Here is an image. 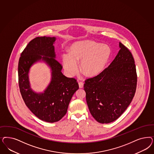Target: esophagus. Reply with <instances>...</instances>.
Returning <instances> with one entry per match:
<instances>
[{
  "label": "esophagus",
  "mask_w": 154,
  "mask_h": 154,
  "mask_svg": "<svg viewBox=\"0 0 154 154\" xmlns=\"http://www.w3.org/2000/svg\"><path fill=\"white\" fill-rule=\"evenodd\" d=\"M78 83H79V88H83V85H84V83H83V82H78Z\"/></svg>",
  "instance_id": "1"
}]
</instances>
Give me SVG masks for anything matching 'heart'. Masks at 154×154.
I'll use <instances>...</instances> for the list:
<instances>
[{"label": "heart", "instance_id": "obj_1", "mask_svg": "<svg viewBox=\"0 0 154 154\" xmlns=\"http://www.w3.org/2000/svg\"><path fill=\"white\" fill-rule=\"evenodd\" d=\"M110 54L108 45L89 40L80 41L71 46L69 54L63 55V64L67 74L73 76L78 71L77 62L81 61V71L87 76H94L104 70Z\"/></svg>", "mask_w": 154, "mask_h": 154}]
</instances>
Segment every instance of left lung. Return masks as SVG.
Listing matches in <instances>:
<instances>
[{
  "label": "left lung",
  "instance_id": "left-lung-1",
  "mask_svg": "<svg viewBox=\"0 0 154 154\" xmlns=\"http://www.w3.org/2000/svg\"><path fill=\"white\" fill-rule=\"evenodd\" d=\"M108 67L85 80L84 89L89 112L97 122L108 124L127 109L137 88V75L134 58L125 45Z\"/></svg>",
  "mask_w": 154,
  "mask_h": 154
}]
</instances>
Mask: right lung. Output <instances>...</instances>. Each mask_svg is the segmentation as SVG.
<instances>
[{
    "instance_id": "right-lung-1",
    "label": "right lung",
    "mask_w": 154,
    "mask_h": 154,
    "mask_svg": "<svg viewBox=\"0 0 154 154\" xmlns=\"http://www.w3.org/2000/svg\"><path fill=\"white\" fill-rule=\"evenodd\" d=\"M55 39L44 36L31 40L21 53L18 65L19 85L25 105L39 119L51 123L60 121L66 114L70 100L79 89L76 79L67 78L61 72L62 66L55 58ZM41 59L51 67L52 78L45 93L37 94L29 87L28 72L31 66Z\"/></svg>"
}]
</instances>
